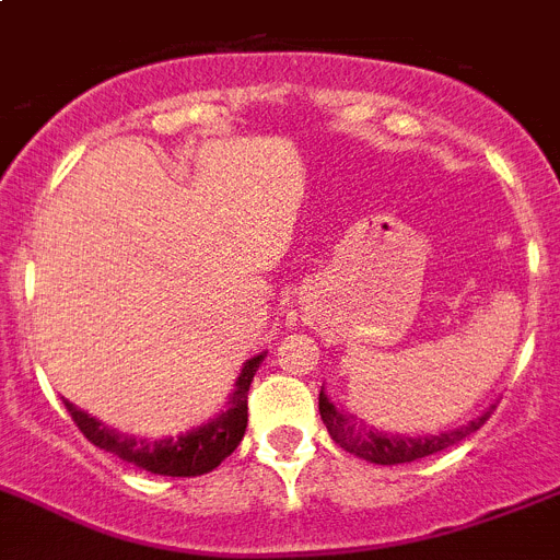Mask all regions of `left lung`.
Wrapping results in <instances>:
<instances>
[{
  "mask_svg": "<svg viewBox=\"0 0 560 560\" xmlns=\"http://www.w3.org/2000/svg\"><path fill=\"white\" fill-rule=\"evenodd\" d=\"M318 411L320 420L327 425L329 436L338 442L340 448L349 451V454L361 456V459L374 462V465H402V462H417L422 456H431L436 451H445L456 442H462L465 436H470L474 431L488 422L490 411H485L482 417H476L470 420L468 425L456 428V431H445V434H431V436H388V434H377L372 428H361L352 417H347L343 411L335 408V402L324 395V388H320L318 395Z\"/></svg>",
  "mask_w": 560,
  "mask_h": 560,
  "instance_id": "left-lung-1",
  "label": "left lung"
}]
</instances>
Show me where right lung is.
I'll use <instances>...</instances> for the list:
<instances>
[{"mask_svg": "<svg viewBox=\"0 0 560 560\" xmlns=\"http://www.w3.org/2000/svg\"><path fill=\"white\" fill-rule=\"evenodd\" d=\"M261 361H265V354H256V358H250L242 366L228 411H222L217 420L206 422V425L194 428L188 434H179L177 440H172V436L154 442L135 440V436L112 431L109 425H104V422H98L95 417L86 415V411L75 408L70 400H65V406L70 411L72 422L81 428V434L92 445L109 451L118 459L132 462L138 468L160 476H202L217 468V465H222V459H228L242 442V436H245L247 392H250L253 374L259 372Z\"/></svg>", "mask_w": 560, "mask_h": 560, "instance_id": "1", "label": "right lung"}]
</instances>
